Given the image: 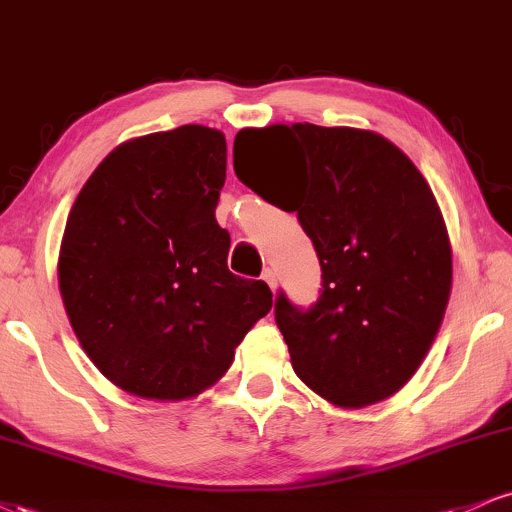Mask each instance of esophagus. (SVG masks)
Wrapping results in <instances>:
<instances>
[{"instance_id":"1","label":"esophagus","mask_w":512,"mask_h":512,"mask_svg":"<svg viewBox=\"0 0 512 512\" xmlns=\"http://www.w3.org/2000/svg\"><path fill=\"white\" fill-rule=\"evenodd\" d=\"M262 279H264V281H267V284H269V289H272V291H276V274L272 272V269H264Z\"/></svg>"}]
</instances>
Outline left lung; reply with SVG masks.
<instances>
[{
    "instance_id": "1",
    "label": "left lung",
    "mask_w": 512,
    "mask_h": 512,
    "mask_svg": "<svg viewBox=\"0 0 512 512\" xmlns=\"http://www.w3.org/2000/svg\"><path fill=\"white\" fill-rule=\"evenodd\" d=\"M286 141L304 154V187L272 200L235 151ZM233 168L252 192L296 211L320 257L313 308H293L284 293L274 305L298 378L342 409L402 390L436 339L452 286L448 228L419 168L383 134L310 122L243 129Z\"/></svg>"
}]
</instances>
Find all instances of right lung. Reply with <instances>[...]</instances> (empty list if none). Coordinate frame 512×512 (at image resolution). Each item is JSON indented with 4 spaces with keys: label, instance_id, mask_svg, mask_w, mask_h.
Returning a JSON list of instances; mask_svg holds the SVG:
<instances>
[{
    "label": "right lung",
    "instance_id": "obj_1",
    "mask_svg": "<svg viewBox=\"0 0 512 512\" xmlns=\"http://www.w3.org/2000/svg\"><path fill=\"white\" fill-rule=\"evenodd\" d=\"M226 137L182 125L129 139L81 187L57 279L81 349L110 383L142 399L197 397L272 310L264 281L228 272L216 223Z\"/></svg>",
    "mask_w": 512,
    "mask_h": 512
}]
</instances>
